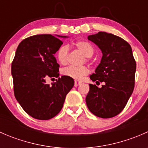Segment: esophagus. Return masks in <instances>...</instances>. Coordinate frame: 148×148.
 Wrapping results in <instances>:
<instances>
[{
  "label": "esophagus",
  "instance_id": "esophagus-1",
  "mask_svg": "<svg viewBox=\"0 0 148 148\" xmlns=\"http://www.w3.org/2000/svg\"><path fill=\"white\" fill-rule=\"evenodd\" d=\"M81 82H79V81H75L74 82V86H79L80 84H81Z\"/></svg>",
  "mask_w": 148,
  "mask_h": 148
}]
</instances>
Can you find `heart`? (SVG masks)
Returning <instances> with one entry per match:
<instances>
[{
	"label": "heart",
	"instance_id": "1",
	"mask_svg": "<svg viewBox=\"0 0 148 148\" xmlns=\"http://www.w3.org/2000/svg\"><path fill=\"white\" fill-rule=\"evenodd\" d=\"M75 47L86 58H90L93 56L94 48L89 42L85 41H79L74 44ZM69 48L67 45L61 46L57 51L56 56L59 63L62 65L66 64L69 59ZM89 69L86 66H68L62 70V74L67 77L76 80L82 79L84 76L87 75Z\"/></svg>",
	"mask_w": 148,
	"mask_h": 148
}]
</instances>
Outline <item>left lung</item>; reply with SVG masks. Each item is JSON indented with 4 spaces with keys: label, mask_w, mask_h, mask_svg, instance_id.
I'll use <instances>...</instances> for the list:
<instances>
[{
    "label": "left lung",
    "mask_w": 148,
    "mask_h": 148,
    "mask_svg": "<svg viewBox=\"0 0 148 148\" xmlns=\"http://www.w3.org/2000/svg\"><path fill=\"white\" fill-rule=\"evenodd\" d=\"M88 40L96 44L102 53L100 63L90 79L104 84L99 88L89 84L86 105L95 115L111 118L120 114L132 95L136 62L130 45L117 36L99 32L89 36Z\"/></svg>",
    "instance_id": "left-lung-1"
}]
</instances>
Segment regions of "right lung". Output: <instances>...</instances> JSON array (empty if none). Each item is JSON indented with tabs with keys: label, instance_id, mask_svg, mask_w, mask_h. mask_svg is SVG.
Masks as SVG:
<instances>
[{
	"label": "right lung",
	"instance_id": "add662e5",
	"mask_svg": "<svg viewBox=\"0 0 148 148\" xmlns=\"http://www.w3.org/2000/svg\"><path fill=\"white\" fill-rule=\"evenodd\" d=\"M60 38L68 36L40 34L25 38L12 62L15 97L28 114L38 120L55 117L74 84V79L66 76L51 85L46 82L49 77H59L54 54L63 44Z\"/></svg>",
	"mask_w": 148,
	"mask_h": 148
}]
</instances>
